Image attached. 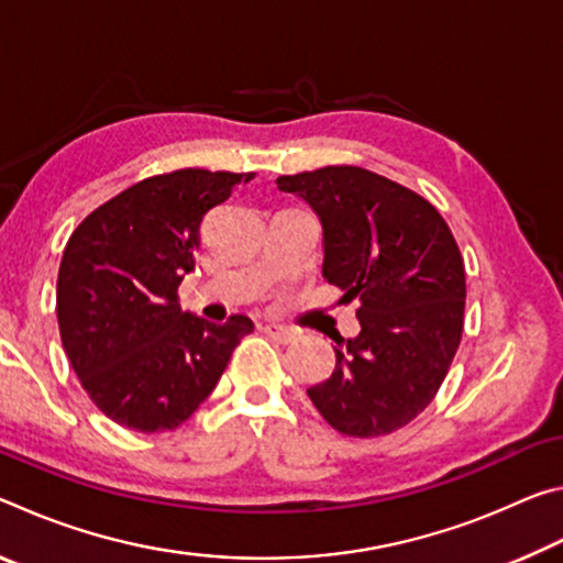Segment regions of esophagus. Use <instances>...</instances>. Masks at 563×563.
<instances>
[{"instance_id": "esophagus-1", "label": "esophagus", "mask_w": 563, "mask_h": 563, "mask_svg": "<svg viewBox=\"0 0 563 563\" xmlns=\"http://www.w3.org/2000/svg\"><path fill=\"white\" fill-rule=\"evenodd\" d=\"M263 332H265V335H268V338H273L275 342H280V345H288V342L295 340V330L280 325V322H265Z\"/></svg>"}]
</instances>
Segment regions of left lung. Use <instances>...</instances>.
Returning a JSON list of instances; mask_svg holds the SVG:
<instances>
[{
	"instance_id": "8db88e82",
	"label": "left lung",
	"mask_w": 563,
	"mask_h": 563,
	"mask_svg": "<svg viewBox=\"0 0 563 563\" xmlns=\"http://www.w3.org/2000/svg\"><path fill=\"white\" fill-rule=\"evenodd\" d=\"M322 223V278L360 300L357 338H338L330 379L308 389L347 437H383L432 402L464 328L466 278L454 235L415 190L360 166L280 176Z\"/></svg>"
}]
</instances>
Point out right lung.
<instances>
[{
    "label": "right lung",
    "instance_id": "1",
    "mask_svg": "<svg viewBox=\"0 0 563 563\" xmlns=\"http://www.w3.org/2000/svg\"><path fill=\"white\" fill-rule=\"evenodd\" d=\"M255 174L180 168L121 190L76 225L56 280L62 345L91 402L133 432L176 430L213 393L253 320L184 312L201 223Z\"/></svg>",
    "mask_w": 563,
    "mask_h": 563
}]
</instances>
